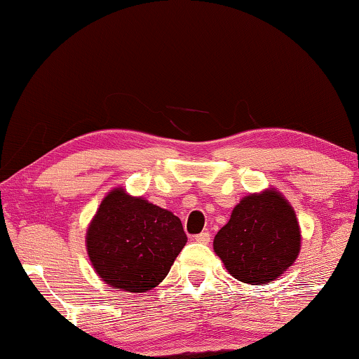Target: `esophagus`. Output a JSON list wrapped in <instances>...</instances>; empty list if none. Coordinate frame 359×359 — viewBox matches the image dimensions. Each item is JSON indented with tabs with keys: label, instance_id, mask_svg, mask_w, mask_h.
<instances>
[{
	"label": "esophagus",
	"instance_id": "34e87169",
	"mask_svg": "<svg viewBox=\"0 0 359 359\" xmlns=\"http://www.w3.org/2000/svg\"><path fill=\"white\" fill-rule=\"evenodd\" d=\"M196 242L199 243H209L210 242V233L209 232H201L199 235H196Z\"/></svg>",
	"mask_w": 359,
	"mask_h": 359
}]
</instances>
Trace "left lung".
Masks as SVG:
<instances>
[{"instance_id":"1","label":"left lung","mask_w":359,"mask_h":359,"mask_svg":"<svg viewBox=\"0 0 359 359\" xmlns=\"http://www.w3.org/2000/svg\"><path fill=\"white\" fill-rule=\"evenodd\" d=\"M301 230L291 204L276 189L250 194L214 238V252L238 281L266 284L296 262Z\"/></svg>"}]
</instances>
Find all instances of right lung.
<instances>
[{
	"mask_svg": "<svg viewBox=\"0 0 359 359\" xmlns=\"http://www.w3.org/2000/svg\"><path fill=\"white\" fill-rule=\"evenodd\" d=\"M186 242L183 224L173 212L122 188L102 199L86 232L88 257L97 276L109 287L129 292L158 286Z\"/></svg>",
	"mask_w": 359,
	"mask_h": 359,
	"instance_id": "1",
	"label": "right lung"
}]
</instances>
